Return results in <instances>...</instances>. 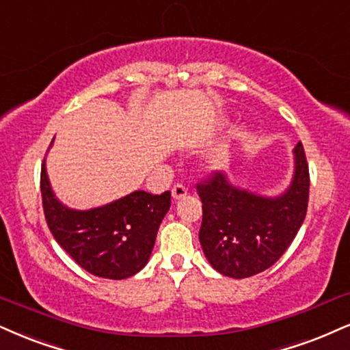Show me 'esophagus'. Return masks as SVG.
<instances>
[{"mask_svg": "<svg viewBox=\"0 0 350 350\" xmlns=\"http://www.w3.org/2000/svg\"><path fill=\"white\" fill-rule=\"evenodd\" d=\"M187 193L188 189L187 187H183L182 183H176L175 187L172 188V198H174V200H182V198L187 196Z\"/></svg>", "mask_w": 350, "mask_h": 350, "instance_id": "34e87169", "label": "esophagus"}]
</instances>
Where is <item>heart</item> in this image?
<instances>
[{
  "instance_id": "obj_1",
  "label": "heart",
  "mask_w": 350,
  "mask_h": 350,
  "mask_svg": "<svg viewBox=\"0 0 350 350\" xmlns=\"http://www.w3.org/2000/svg\"><path fill=\"white\" fill-rule=\"evenodd\" d=\"M221 162H226V159H224V157H221Z\"/></svg>"
}]
</instances>
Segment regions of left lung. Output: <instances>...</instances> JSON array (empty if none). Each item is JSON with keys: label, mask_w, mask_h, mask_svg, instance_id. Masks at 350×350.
I'll return each instance as SVG.
<instances>
[{"label": "left lung", "mask_w": 350, "mask_h": 350, "mask_svg": "<svg viewBox=\"0 0 350 350\" xmlns=\"http://www.w3.org/2000/svg\"><path fill=\"white\" fill-rule=\"evenodd\" d=\"M310 175L301 142L294 149V175L278 196L235 187L215 172L198 185L202 202L200 241L217 273L243 279L262 273L286 253L304 224Z\"/></svg>", "instance_id": "left-lung-1"}]
</instances>
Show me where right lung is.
Wrapping results in <instances>:
<instances>
[{
    "instance_id": "right-lung-1",
    "label": "right lung",
    "mask_w": 350,
    "mask_h": 350,
    "mask_svg": "<svg viewBox=\"0 0 350 350\" xmlns=\"http://www.w3.org/2000/svg\"><path fill=\"white\" fill-rule=\"evenodd\" d=\"M40 189L46 224L59 247L88 273L105 279L131 278L148 265L170 209V191L150 195L142 189L98 208L71 209L55 196L45 161Z\"/></svg>"
}]
</instances>
